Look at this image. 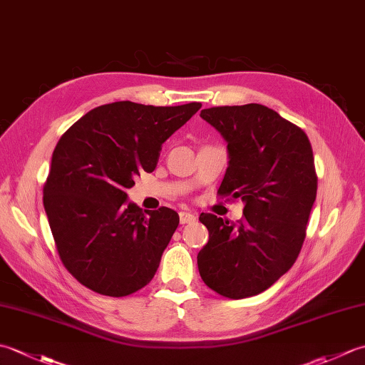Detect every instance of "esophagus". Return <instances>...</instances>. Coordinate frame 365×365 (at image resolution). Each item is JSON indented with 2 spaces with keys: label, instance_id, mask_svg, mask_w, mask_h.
<instances>
[{
  "label": "esophagus",
  "instance_id": "esophagus-1",
  "mask_svg": "<svg viewBox=\"0 0 365 365\" xmlns=\"http://www.w3.org/2000/svg\"><path fill=\"white\" fill-rule=\"evenodd\" d=\"M178 218H180V224H190L196 221V216L190 212H180L178 213Z\"/></svg>",
  "mask_w": 365,
  "mask_h": 365
}]
</instances>
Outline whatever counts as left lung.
Instances as JSON below:
<instances>
[{
	"mask_svg": "<svg viewBox=\"0 0 365 365\" xmlns=\"http://www.w3.org/2000/svg\"><path fill=\"white\" fill-rule=\"evenodd\" d=\"M227 141L220 197L245 202L234 222L202 213L208 243L197 254L207 287L242 299L265 292L297 260L317 197L312 145L304 130L259 103L200 111Z\"/></svg>",
	"mask_w": 365,
	"mask_h": 365,
	"instance_id": "8db88e82",
	"label": "left lung"
}]
</instances>
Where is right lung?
Returning a JSON list of instances; mask_svg holds the SVG:
<instances>
[{
	"mask_svg": "<svg viewBox=\"0 0 365 365\" xmlns=\"http://www.w3.org/2000/svg\"><path fill=\"white\" fill-rule=\"evenodd\" d=\"M202 103L97 106L61 136L43 185V207L66 269L92 292L127 297L152 281L178 226L168 207L127 202L135 177L157 166L163 143Z\"/></svg>",
	"mask_w": 365,
	"mask_h": 365,
	"instance_id": "add662e5",
	"label": "right lung"
}]
</instances>
